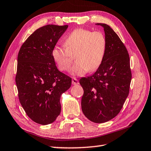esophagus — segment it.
<instances>
[{
    "label": "esophagus",
    "mask_w": 151,
    "mask_h": 151,
    "mask_svg": "<svg viewBox=\"0 0 151 151\" xmlns=\"http://www.w3.org/2000/svg\"><path fill=\"white\" fill-rule=\"evenodd\" d=\"M78 84H79V82H78L77 79H76V78L72 79V84L73 85H78Z\"/></svg>",
    "instance_id": "34e87169"
}]
</instances>
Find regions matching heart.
<instances>
[{
    "mask_svg": "<svg viewBox=\"0 0 151 151\" xmlns=\"http://www.w3.org/2000/svg\"><path fill=\"white\" fill-rule=\"evenodd\" d=\"M64 47L55 46L52 57L60 70H68L75 56L76 64L70 69L73 76H82L97 70L103 62L106 50V39L101 32L84 28L73 30L65 40Z\"/></svg>",
    "mask_w": 151,
    "mask_h": 151,
    "instance_id": "obj_1",
    "label": "heart"
}]
</instances>
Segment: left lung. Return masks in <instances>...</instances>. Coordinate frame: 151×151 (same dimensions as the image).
<instances>
[{
    "instance_id": "1",
    "label": "left lung",
    "mask_w": 151,
    "mask_h": 151,
    "mask_svg": "<svg viewBox=\"0 0 151 151\" xmlns=\"http://www.w3.org/2000/svg\"><path fill=\"white\" fill-rule=\"evenodd\" d=\"M96 24L104 28L107 42L104 58L97 71L81 78L80 84L84 89L83 113L93 123H102L120 112L129 93L132 73L129 54L117 34L106 24Z\"/></svg>"
}]
</instances>
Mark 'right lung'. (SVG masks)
<instances>
[{
    "mask_svg": "<svg viewBox=\"0 0 151 151\" xmlns=\"http://www.w3.org/2000/svg\"><path fill=\"white\" fill-rule=\"evenodd\" d=\"M68 25L38 28L22 45L17 56L15 82L27 115L36 123H53L61 112L60 97L71 86V78L58 69L52 50Z\"/></svg>",
    "mask_w": 151,
    "mask_h": 151,
    "instance_id": "right-lung-1",
    "label": "right lung"
}]
</instances>
